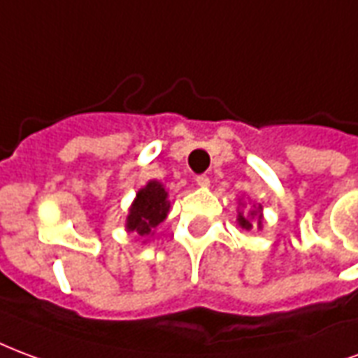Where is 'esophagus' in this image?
Returning a JSON list of instances; mask_svg holds the SVG:
<instances>
[{
    "label": "esophagus",
    "instance_id": "obj_1",
    "mask_svg": "<svg viewBox=\"0 0 358 358\" xmlns=\"http://www.w3.org/2000/svg\"><path fill=\"white\" fill-rule=\"evenodd\" d=\"M196 185L200 189H208L210 187V177L208 176H198L196 177Z\"/></svg>",
    "mask_w": 358,
    "mask_h": 358
}]
</instances>
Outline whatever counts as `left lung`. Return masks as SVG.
Segmentation results:
<instances>
[{
  "label": "left lung",
  "mask_w": 358,
  "mask_h": 358,
  "mask_svg": "<svg viewBox=\"0 0 358 358\" xmlns=\"http://www.w3.org/2000/svg\"><path fill=\"white\" fill-rule=\"evenodd\" d=\"M238 206H242V208H244V202L240 200ZM236 221H238V227H242L244 231H252L254 227H257V229H263V206L254 204V208L248 211V213H244L242 210H238Z\"/></svg>",
  "instance_id": "left-lung-1"
}]
</instances>
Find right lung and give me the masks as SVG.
I'll use <instances>...</instances> for the list:
<instances>
[{"label": "right lung", "instance_id": "right-lung-1", "mask_svg": "<svg viewBox=\"0 0 358 358\" xmlns=\"http://www.w3.org/2000/svg\"><path fill=\"white\" fill-rule=\"evenodd\" d=\"M169 208L171 202L166 187L156 179L148 181L143 189L137 190L133 198L125 217V231L135 233L141 238H145L143 242H147L156 231V227L168 217Z\"/></svg>", "mask_w": 358, "mask_h": 358}]
</instances>
